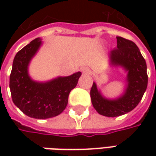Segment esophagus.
<instances>
[{"mask_svg": "<svg viewBox=\"0 0 156 156\" xmlns=\"http://www.w3.org/2000/svg\"><path fill=\"white\" fill-rule=\"evenodd\" d=\"M81 71L83 74H87V73H89V69L87 67H83L81 69Z\"/></svg>", "mask_w": 156, "mask_h": 156, "instance_id": "34e87169", "label": "esophagus"}]
</instances>
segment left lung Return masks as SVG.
<instances>
[{"mask_svg":"<svg viewBox=\"0 0 156 156\" xmlns=\"http://www.w3.org/2000/svg\"><path fill=\"white\" fill-rule=\"evenodd\" d=\"M117 48L108 53L112 68H122L126 73L124 90L118 97L108 98L94 82L91 101L100 115L116 117L132 111L141 101L147 86V64L135 42L117 36Z\"/></svg>","mask_w":156,"mask_h":156,"instance_id":"1","label":"left lung"}]
</instances>
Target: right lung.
<instances>
[{
    "label": "right lung",
    "instance_id": "obj_1",
    "mask_svg": "<svg viewBox=\"0 0 156 156\" xmlns=\"http://www.w3.org/2000/svg\"><path fill=\"white\" fill-rule=\"evenodd\" d=\"M43 44L36 38L15 55L9 79L15 105L26 115L35 119L57 116L69 101L70 91L81 75L76 72L69 76H57L46 81H34L29 75V64Z\"/></svg>",
    "mask_w": 156,
    "mask_h": 156
}]
</instances>
